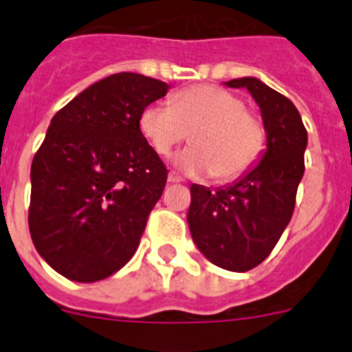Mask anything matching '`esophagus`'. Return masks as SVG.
<instances>
[{
	"instance_id": "34e87169",
	"label": "esophagus",
	"mask_w": 352,
	"mask_h": 352,
	"mask_svg": "<svg viewBox=\"0 0 352 352\" xmlns=\"http://www.w3.org/2000/svg\"><path fill=\"white\" fill-rule=\"evenodd\" d=\"M167 179H169V183H179V182H182V178H179L176 173H169Z\"/></svg>"
}]
</instances>
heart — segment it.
<instances>
[{
  "label": "heart",
  "instance_id": "heart-1",
  "mask_svg": "<svg viewBox=\"0 0 352 352\" xmlns=\"http://www.w3.org/2000/svg\"><path fill=\"white\" fill-rule=\"evenodd\" d=\"M139 126L158 155H169L192 132L194 146L174 158V166L188 176L214 173L223 182L247 173L259 160L266 139L245 102L217 86L185 89L174 96V105H148Z\"/></svg>",
  "mask_w": 352,
  "mask_h": 352
}]
</instances>
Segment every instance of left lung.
<instances>
[{"label": "left lung", "mask_w": 352, "mask_h": 352, "mask_svg": "<svg viewBox=\"0 0 352 352\" xmlns=\"http://www.w3.org/2000/svg\"><path fill=\"white\" fill-rule=\"evenodd\" d=\"M223 84L245 88L259 105L266 148L259 162L232 183L213 190L194 183L186 222L195 247L210 263L243 273L270 256L291 220L309 139L294 104L261 79Z\"/></svg>", "instance_id": "8db88e82"}]
</instances>
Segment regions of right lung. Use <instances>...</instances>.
<instances>
[{
    "label": "right lung",
    "mask_w": 352,
    "mask_h": 352,
    "mask_svg": "<svg viewBox=\"0 0 352 352\" xmlns=\"http://www.w3.org/2000/svg\"><path fill=\"white\" fill-rule=\"evenodd\" d=\"M169 84L121 72L68 102L31 164L30 232L54 272L104 280L138 250L167 169L139 126Z\"/></svg>",
    "instance_id": "obj_1"
}]
</instances>
